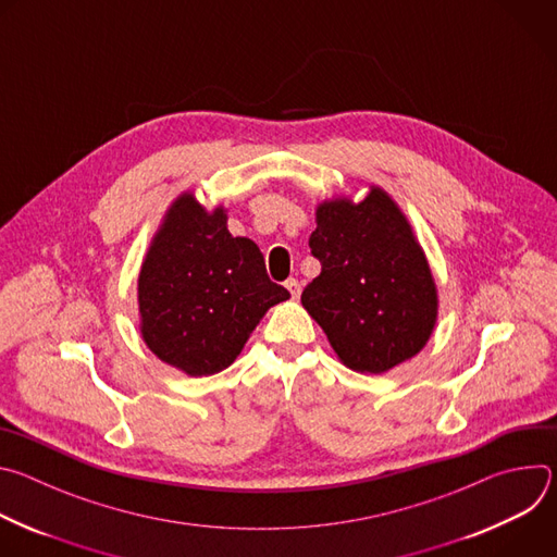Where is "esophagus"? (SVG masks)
<instances>
[{"mask_svg": "<svg viewBox=\"0 0 557 557\" xmlns=\"http://www.w3.org/2000/svg\"><path fill=\"white\" fill-rule=\"evenodd\" d=\"M286 288H288V293H290V297H293V299H297V297L301 295V284H299L295 277L286 280Z\"/></svg>", "mask_w": 557, "mask_h": 557, "instance_id": "34e87169", "label": "esophagus"}]
</instances>
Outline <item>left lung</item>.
<instances>
[{
	"label": "left lung",
	"instance_id": "left-lung-1",
	"mask_svg": "<svg viewBox=\"0 0 557 557\" xmlns=\"http://www.w3.org/2000/svg\"><path fill=\"white\" fill-rule=\"evenodd\" d=\"M308 247L322 273L301 304L348 368L381 374L428 344L438 306L434 277L385 191L372 187L359 205L337 198L317 207Z\"/></svg>",
	"mask_w": 557,
	"mask_h": 557
}]
</instances>
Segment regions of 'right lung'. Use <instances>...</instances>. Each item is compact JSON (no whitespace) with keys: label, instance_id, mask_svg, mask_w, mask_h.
Wrapping results in <instances>:
<instances>
[{"label":"right lung","instance_id":"right-lung-1","mask_svg":"<svg viewBox=\"0 0 557 557\" xmlns=\"http://www.w3.org/2000/svg\"><path fill=\"white\" fill-rule=\"evenodd\" d=\"M288 297L258 245L228 233L224 209L207 213L183 194L138 275L140 333L161 361L207 376L228 368L264 312Z\"/></svg>","mask_w":557,"mask_h":557}]
</instances>
